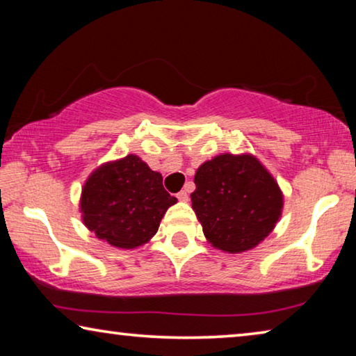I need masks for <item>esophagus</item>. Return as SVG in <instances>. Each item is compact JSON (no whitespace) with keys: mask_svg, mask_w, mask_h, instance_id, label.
<instances>
[{"mask_svg":"<svg viewBox=\"0 0 356 356\" xmlns=\"http://www.w3.org/2000/svg\"><path fill=\"white\" fill-rule=\"evenodd\" d=\"M177 200L182 201V202H186V201H188V193H186V191H180L179 195H177Z\"/></svg>","mask_w":356,"mask_h":356,"instance_id":"esophagus-1","label":"esophagus"}]
</instances>
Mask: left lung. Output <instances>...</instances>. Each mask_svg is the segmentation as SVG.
I'll return each mask as SVG.
<instances>
[{
  "mask_svg": "<svg viewBox=\"0 0 356 356\" xmlns=\"http://www.w3.org/2000/svg\"><path fill=\"white\" fill-rule=\"evenodd\" d=\"M191 206L207 242L238 254L256 248L280 221L284 196L252 154H220L195 174Z\"/></svg>",
  "mask_w": 356,
  "mask_h": 356,
  "instance_id": "1",
  "label": "left lung"
}]
</instances>
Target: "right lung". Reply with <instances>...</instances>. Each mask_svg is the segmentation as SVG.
Instances as JSON below:
<instances>
[{"label": "right lung", "mask_w": 356, "mask_h": 356, "mask_svg": "<svg viewBox=\"0 0 356 356\" xmlns=\"http://www.w3.org/2000/svg\"><path fill=\"white\" fill-rule=\"evenodd\" d=\"M177 202L163 177L135 154L106 161L86 179L80 197L83 225L108 245L134 250L159 231L166 210Z\"/></svg>", "instance_id": "1"}]
</instances>
